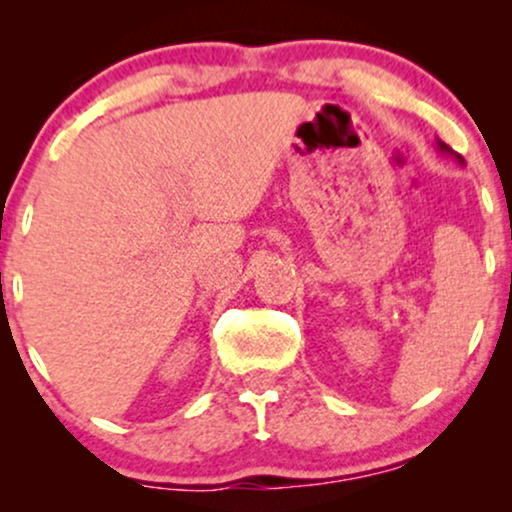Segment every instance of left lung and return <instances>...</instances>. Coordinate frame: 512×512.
Segmentation results:
<instances>
[{"mask_svg":"<svg viewBox=\"0 0 512 512\" xmlns=\"http://www.w3.org/2000/svg\"><path fill=\"white\" fill-rule=\"evenodd\" d=\"M436 144H438V151H440V154H448V156H452V158H455V161H457V163H464V158H462L460 154H455V151H452L448 144H445V142H440V139H438V142H436Z\"/></svg>","mask_w":512,"mask_h":512,"instance_id":"obj_1","label":"left lung"}]
</instances>
